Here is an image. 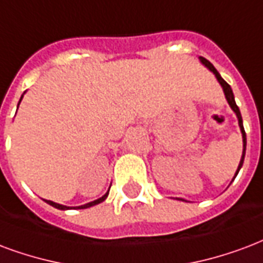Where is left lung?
I'll return each instance as SVG.
<instances>
[{
    "label": "left lung",
    "mask_w": 263,
    "mask_h": 263,
    "mask_svg": "<svg viewBox=\"0 0 263 263\" xmlns=\"http://www.w3.org/2000/svg\"><path fill=\"white\" fill-rule=\"evenodd\" d=\"M199 61L205 65L208 69L211 72H213V75L216 77V79H217V82L220 83V86L223 87V92H224V96H226V100H227V103H229V106L231 107V110L235 112V116H237V120H238V126H240V131H241V135H242V155H241V159H240V164H238V167H237V171H235L234 177H233V180L234 181V178L237 177V174H238V171H240V168L242 167V163H244V157H246V149H247V135H246V131H244V125H242V117H241V112H240V108H238V106L235 104V100H234V95H233V90H231V87L229 83L226 82L224 79L220 77V73L216 71V68L212 65L211 62L208 61L206 58L203 57H199ZM176 199H178V201H185V199H181V198H176Z\"/></svg>",
    "instance_id": "left-lung-1"
}]
</instances>
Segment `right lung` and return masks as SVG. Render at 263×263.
Wrapping results in <instances>:
<instances>
[{"mask_svg": "<svg viewBox=\"0 0 263 263\" xmlns=\"http://www.w3.org/2000/svg\"><path fill=\"white\" fill-rule=\"evenodd\" d=\"M25 95V93H23ZM23 95L21 96V99H19V103H17V107H19V104H21V102H22L23 99ZM110 191V190H108ZM108 191L104 194V195L102 196V198H99V199H96V201H92L89 202V203H85V205H81V206H75V208H71V206H65V205H61V203H55V202L52 201H47V199H44V201L47 202L48 205L54 206V208H57V209H60V211H68V209H87V208H90V206H95V205H99V203H102L103 201H106V198L108 196Z\"/></svg>", "mask_w": 263, "mask_h": 263, "instance_id": "1", "label": "right lung"}]
</instances>
